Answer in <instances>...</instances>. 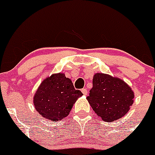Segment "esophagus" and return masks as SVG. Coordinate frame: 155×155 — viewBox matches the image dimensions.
Listing matches in <instances>:
<instances>
[{"instance_id": "34e87169", "label": "esophagus", "mask_w": 155, "mask_h": 155, "mask_svg": "<svg viewBox=\"0 0 155 155\" xmlns=\"http://www.w3.org/2000/svg\"><path fill=\"white\" fill-rule=\"evenodd\" d=\"M81 92H82L84 95H87V93H88V91H87V88H82L81 89Z\"/></svg>"}]
</instances>
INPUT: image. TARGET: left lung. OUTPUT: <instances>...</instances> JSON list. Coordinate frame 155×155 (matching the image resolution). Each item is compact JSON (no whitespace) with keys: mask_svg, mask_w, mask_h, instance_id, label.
Returning <instances> with one entry per match:
<instances>
[{"mask_svg":"<svg viewBox=\"0 0 155 155\" xmlns=\"http://www.w3.org/2000/svg\"><path fill=\"white\" fill-rule=\"evenodd\" d=\"M133 98V92L122 80L98 73L94 75L87 100L98 116L111 122L128 113Z\"/></svg>","mask_w":155,"mask_h":155,"instance_id":"8db88e82","label":"left lung"}]
</instances>
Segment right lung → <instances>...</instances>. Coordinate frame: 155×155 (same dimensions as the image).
<instances>
[{"label":"right lung","instance_id":"right-lung-1","mask_svg":"<svg viewBox=\"0 0 155 155\" xmlns=\"http://www.w3.org/2000/svg\"><path fill=\"white\" fill-rule=\"evenodd\" d=\"M82 95L75 89L71 79L58 74L42 81L34 96V104L44 117L58 121L68 115L78 98Z\"/></svg>","mask_w":155,"mask_h":155}]
</instances>
